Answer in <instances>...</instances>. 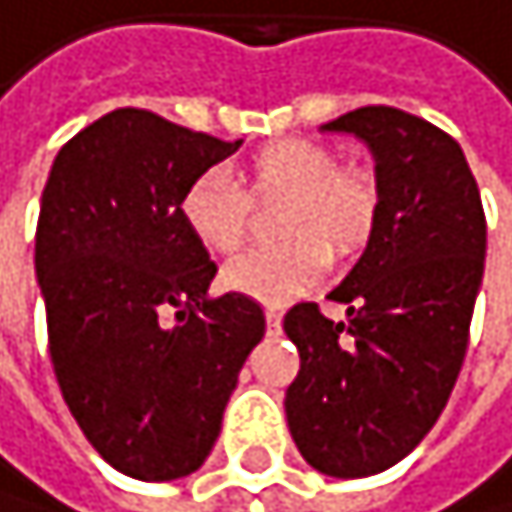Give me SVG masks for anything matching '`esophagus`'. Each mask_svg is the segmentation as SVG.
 <instances>
[{"instance_id":"esophagus-1","label":"esophagus","mask_w":512,"mask_h":512,"mask_svg":"<svg viewBox=\"0 0 512 512\" xmlns=\"http://www.w3.org/2000/svg\"><path fill=\"white\" fill-rule=\"evenodd\" d=\"M267 329H270V332H279V329H282V314H279V307H267Z\"/></svg>"}]
</instances>
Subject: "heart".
<instances>
[{
    "instance_id": "obj_1",
    "label": "heart",
    "mask_w": 512,
    "mask_h": 512,
    "mask_svg": "<svg viewBox=\"0 0 512 512\" xmlns=\"http://www.w3.org/2000/svg\"><path fill=\"white\" fill-rule=\"evenodd\" d=\"M239 180L211 167L183 189L180 220L189 236L208 251L230 254L242 245L252 201H276L279 208L276 248L248 251L223 270V286L261 304H289L311 289L326 270V248L351 254L370 239L376 223V186L339 161L317 142L286 139L254 152Z\"/></svg>"
}]
</instances>
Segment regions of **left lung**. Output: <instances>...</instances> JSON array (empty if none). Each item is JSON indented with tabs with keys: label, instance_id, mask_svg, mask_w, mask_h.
Here are the masks:
<instances>
[{
	"label": "left lung",
	"instance_id": "1",
	"mask_svg": "<svg viewBox=\"0 0 512 512\" xmlns=\"http://www.w3.org/2000/svg\"><path fill=\"white\" fill-rule=\"evenodd\" d=\"M320 130L351 133L376 161V223L326 298L345 323L295 304L282 320L301 370L286 420L317 473L363 479L404 460L460 376L485 273V211L463 149L429 120L367 105Z\"/></svg>",
	"mask_w": 512,
	"mask_h": 512
}]
</instances>
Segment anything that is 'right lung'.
Wrapping results in <instances>:
<instances>
[{"mask_svg":"<svg viewBox=\"0 0 512 512\" xmlns=\"http://www.w3.org/2000/svg\"><path fill=\"white\" fill-rule=\"evenodd\" d=\"M242 145L117 108L49 170L36 223L55 379L117 473L183 479L208 460L264 311L208 295L217 264L180 220L183 189Z\"/></svg>","mask_w":512,"mask_h":512,"instance_id":"add662e5","label":"right lung"}]
</instances>
